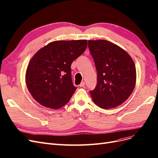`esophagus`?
<instances>
[{
	"label": "esophagus",
	"instance_id": "1",
	"mask_svg": "<svg viewBox=\"0 0 158 158\" xmlns=\"http://www.w3.org/2000/svg\"><path fill=\"white\" fill-rule=\"evenodd\" d=\"M85 85V82L84 81H81L80 84V87H84Z\"/></svg>",
	"mask_w": 158,
	"mask_h": 158
}]
</instances>
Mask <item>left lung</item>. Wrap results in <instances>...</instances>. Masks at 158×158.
Here are the masks:
<instances>
[{
	"instance_id": "obj_1",
	"label": "left lung",
	"mask_w": 158,
	"mask_h": 158,
	"mask_svg": "<svg viewBox=\"0 0 158 158\" xmlns=\"http://www.w3.org/2000/svg\"><path fill=\"white\" fill-rule=\"evenodd\" d=\"M97 73V84L89 93L95 104L103 109L120 105L131 95L136 83L132 58L108 40H88Z\"/></svg>"
}]
</instances>
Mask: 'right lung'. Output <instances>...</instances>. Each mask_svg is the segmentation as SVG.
I'll use <instances>...</instances> for the list:
<instances>
[{"label": "right lung", "instance_id": "right-lung-1", "mask_svg": "<svg viewBox=\"0 0 158 158\" xmlns=\"http://www.w3.org/2000/svg\"><path fill=\"white\" fill-rule=\"evenodd\" d=\"M87 45L86 40L54 41L31 58L26 70V84L41 105L58 109L69 101L77 89L72 81L70 67Z\"/></svg>", "mask_w": 158, "mask_h": 158}]
</instances>
